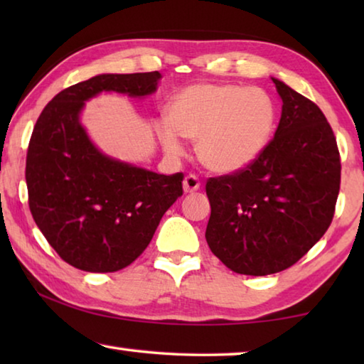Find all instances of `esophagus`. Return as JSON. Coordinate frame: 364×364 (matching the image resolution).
Here are the masks:
<instances>
[{
	"mask_svg": "<svg viewBox=\"0 0 364 364\" xmlns=\"http://www.w3.org/2000/svg\"><path fill=\"white\" fill-rule=\"evenodd\" d=\"M183 188H184V193H194V191L200 188L199 176L194 175V173H189L186 178H184Z\"/></svg>",
	"mask_w": 364,
	"mask_h": 364,
	"instance_id": "obj_1",
	"label": "esophagus"
}]
</instances>
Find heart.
Wrapping results in <instances>:
<instances>
[{"label": "heart", "instance_id": "obj_1", "mask_svg": "<svg viewBox=\"0 0 364 364\" xmlns=\"http://www.w3.org/2000/svg\"><path fill=\"white\" fill-rule=\"evenodd\" d=\"M168 122L156 133L170 156H181V138L197 141V156L208 170L236 173L267 149L276 130L278 107L262 88L231 83H199L170 102Z\"/></svg>", "mask_w": 364, "mask_h": 364}]
</instances>
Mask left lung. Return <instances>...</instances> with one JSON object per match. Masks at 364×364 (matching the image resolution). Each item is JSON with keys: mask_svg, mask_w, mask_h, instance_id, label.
Instances as JSON below:
<instances>
[{"mask_svg": "<svg viewBox=\"0 0 364 364\" xmlns=\"http://www.w3.org/2000/svg\"><path fill=\"white\" fill-rule=\"evenodd\" d=\"M278 130L250 167L208 178L205 239L234 273L267 276L297 263L328 231L341 189V154L315 102L273 78Z\"/></svg>", "mask_w": 364, "mask_h": 364, "instance_id": "obj_1", "label": "left lung"}]
</instances>
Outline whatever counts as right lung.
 <instances>
[{"mask_svg": "<svg viewBox=\"0 0 364 364\" xmlns=\"http://www.w3.org/2000/svg\"><path fill=\"white\" fill-rule=\"evenodd\" d=\"M159 72L102 73L72 85L43 109L28 143L26 181L36 226L58 255L90 273L128 267L183 196V173L159 175L104 156L78 120L101 91L141 97Z\"/></svg>", "mask_w": 364, "mask_h": 364, "instance_id": "add662e5", "label": "right lung"}]
</instances>
